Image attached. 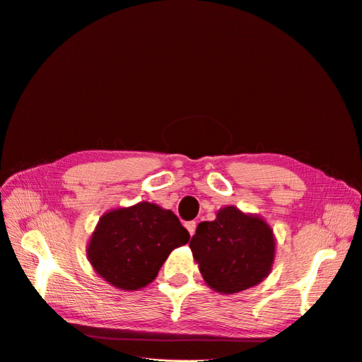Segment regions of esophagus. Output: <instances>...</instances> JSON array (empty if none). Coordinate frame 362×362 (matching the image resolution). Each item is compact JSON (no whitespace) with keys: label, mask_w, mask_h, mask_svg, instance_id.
<instances>
[{"label":"esophagus","mask_w":362,"mask_h":362,"mask_svg":"<svg viewBox=\"0 0 362 362\" xmlns=\"http://www.w3.org/2000/svg\"><path fill=\"white\" fill-rule=\"evenodd\" d=\"M196 226H197V223H196L194 221H191V222H185V228L188 229L189 235H194V232H196Z\"/></svg>","instance_id":"obj_1"}]
</instances>
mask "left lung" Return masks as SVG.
<instances>
[{"mask_svg": "<svg viewBox=\"0 0 362 362\" xmlns=\"http://www.w3.org/2000/svg\"><path fill=\"white\" fill-rule=\"evenodd\" d=\"M189 248L206 284L222 293L256 286L274 260L270 226L233 206L221 209L215 221L199 223Z\"/></svg>", "mask_w": 362, "mask_h": 362, "instance_id": "left-lung-1", "label": "left lung"}]
</instances>
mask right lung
<instances>
[{"label": "right lung", "instance_id": "add662e5", "mask_svg": "<svg viewBox=\"0 0 362 362\" xmlns=\"http://www.w3.org/2000/svg\"><path fill=\"white\" fill-rule=\"evenodd\" d=\"M188 240V230L171 210L143 202L100 218L88 257L106 282L136 291L151 284L171 251Z\"/></svg>", "mask_w": 362, "mask_h": 362}]
</instances>
